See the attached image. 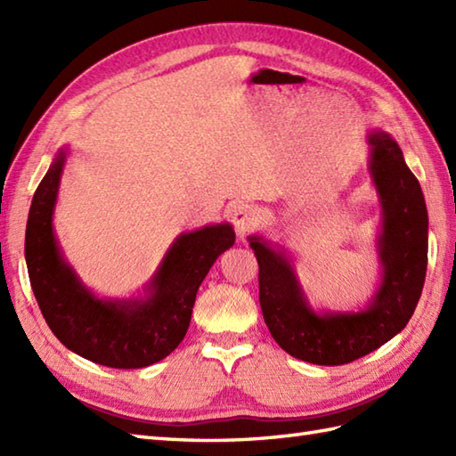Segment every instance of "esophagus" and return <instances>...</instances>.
I'll use <instances>...</instances> for the list:
<instances>
[{"instance_id": "1", "label": "esophagus", "mask_w": 456, "mask_h": 456, "mask_svg": "<svg viewBox=\"0 0 456 456\" xmlns=\"http://www.w3.org/2000/svg\"><path fill=\"white\" fill-rule=\"evenodd\" d=\"M260 221V213L255 206L250 203H237V206L231 208V223L239 235H245L247 231L255 229Z\"/></svg>"}]
</instances>
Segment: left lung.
<instances>
[{
	"label": "left lung",
	"mask_w": 456,
	"mask_h": 456,
	"mask_svg": "<svg viewBox=\"0 0 456 456\" xmlns=\"http://www.w3.org/2000/svg\"><path fill=\"white\" fill-rule=\"evenodd\" d=\"M370 174L380 196L378 258L382 282L364 312L315 314L284 248L248 237L258 260V299L274 341L299 361L338 366L388 343L408 325L428 273V208L418 178L388 133H368Z\"/></svg>",
	"instance_id": "left-lung-1"
}]
</instances>
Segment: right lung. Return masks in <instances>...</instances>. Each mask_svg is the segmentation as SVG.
I'll return each instance as SVG.
<instances>
[{
  "label": "right lung",
  "instance_id": "add662e5",
  "mask_svg": "<svg viewBox=\"0 0 456 456\" xmlns=\"http://www.w3.org/2000/svg\"><path fill=\"white\" fill-rule=\"evenodd\" d=\"M66 151H58L28 209L25 260L45 322L72 353L111 368L162 361L186 337L198 288L221 253L235 243L229 223L174 240L142 299H100L76 276L58 247L53 213Z\"/></svg>",
  "mask_w": 456,
  "mask_h": 456
}]
</instances>
